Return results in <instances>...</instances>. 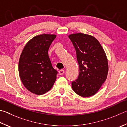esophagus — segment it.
Masks as SVG:
<instances>
[{
	"label": "esophagus",
	"instance_id": "obj_1",
	"mask_svg": "<svg viewBox=\"0 0 127 127\" xmlns=\"http://www.w3.org/2000/svg\"><path fill=\"white\" fill-rule=\"evenodd\" d=\"M64 72H65V71H64V70H63V69H61V70H60L59 71V74L60 75H63V74L64 73Z\"/></svg>",
	"mask_w": 127,
	"mask_h": 127
}]
</instances>
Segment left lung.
<instances>
[{
	"label": "left lung",
	"mask_w": 127,
	"mask_h": 127,
	"mask_svg": "<svg viewBox=\"0 0 127 127\" xmlns=\"http://www.w3.org/2000/svg\"><path fill=\"white\" fill-rule=\"evenodd\" d=\"M69 38L75 49L79 67L78 79L71 83L72 89L82 97L93 96L107 77L108 64L104 50L91 35L77 33Z\"/></svg>",
	"instance_id": "obj_1"
}]
</instances>
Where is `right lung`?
Returning a JSON list of instances; mask_svg holds the SVG:
<instances>
[{
    "label": "right lung",
    "instance_id": "right-lung-1",
    "mask_svg": "<svg viewBox=\"0 0 127 127\" xmlns=\"http://www.w3.org/2000/svg\"><path fill=\"white\" fill-rule=\"evenodd\" d=\"M56 35L42 34L30 40L20 56L19 74L24 87L32 93L42 95L49 91L57 78L48 50Z\"/></svg>",
    "mask_w": 127,
    "mask_h": 127
}]
</instances>
